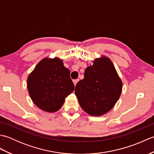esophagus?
I'll list each match as a JSON object with an SVG mask.
<instances>
[{
	"mask_svg": "<svg viewBox=\"0 0 154 154\" xmlns=\"http://www.w3.org/2000/svg\"><path fill=\"white\" fill-rule=\"evenodd\" d=\"M73 83H74L75 86V85H77L78 81H79V79H75V80H73Z\"/></svg>",
	"mask_w": 154,
	"mask_h": 154,
	"instance_id": "1",
	"label": "esophagus"
}]
</instances>
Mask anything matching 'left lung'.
<instances>
[{"instance_id": "left-lung-1", "label": "left lung", "mask_w": 154, "mask_h": 154, "mask_svg": "<svg viewBox=\"0 0 154 154\" xmlns=\"http://www.w3.org/2000/svg\"><path fill=\"white\" fill-rule=\"evenodd\" d=\"M122 83L112 62L103 56L85 71L84 79L76 85L75 93L81 107L91 116L109 112L119 100Z\"/></svg>"}]
</instances>
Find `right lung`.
<instances>
[{"label":"right lung","instance_id":"right-lung-1","mask_svg":"<svg viewBox=\"0 0 154 154\" xmlns=\"http://www.w3.org/2000/svg\"><path fill=\"white\" fill-rule=\"evenodd\" d=\"M27 87L33 103L48 112L60 109L75 89L70 71L57 57H46L39 62L29 75Z\"/></svg>","mask_w":154,"mask_h":154}]
</instances>
